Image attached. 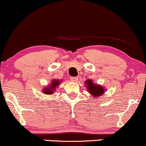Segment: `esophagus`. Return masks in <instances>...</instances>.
<instances>
[{
    "instance_id": "esophagus-1",
    "label": "esophagus",
    "mask_w": 146,
    "mask_h": 146,
    "mask_svg": "<svg viewBox=\"0 0 146 146\" xmlns=\"http://www.w3.org/2000/svg\"><path fill=\"white\" fill-rule=\"evenodd\" d=\"M78 80V77H71L70 78V80L72 82H77Z\"/></svg>"
}]
</instances>
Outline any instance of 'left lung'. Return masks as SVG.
I'll list each match as a JSON object with an SVG mask.
<instances>
[{"mask_svg": "<svg viewBox=\"0 0 146 146\" xmlns=\"http://www.w3.org/2000/svg\"><path fill=\"white\" fill-rule=\"evenodd\" d=\"M85 84H86V89L92 95V98H94V100L100 97L104 93L106 89L104 88L103 86L100 85L93 83L92 80H87L86 81H85Z\"/></svg>", "mask_w": 146, "mask_h": 146, "instance_id": "obj_1", "label": "left lung"}]
</instances>
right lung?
Segmentation results:
<instances>
[{"label": "right lung", "instance_id": "1", "mask_svg": "<svg viewBox=\"0 0 146 146\" xmlns=\"http://www.w3.org/2000/svg\"><path fill=\"white\" fill-rule=\"evenodd\" d=\"M62 81L58 80V79L53 80L52 81V82L50 83V84L42 89L43 94H46V95L52 94L54 93L56 88L57 86H58V85L60 84V83Z\"/></svg>", "mask_w": 146, "mask_h": 146}]
</instances>
